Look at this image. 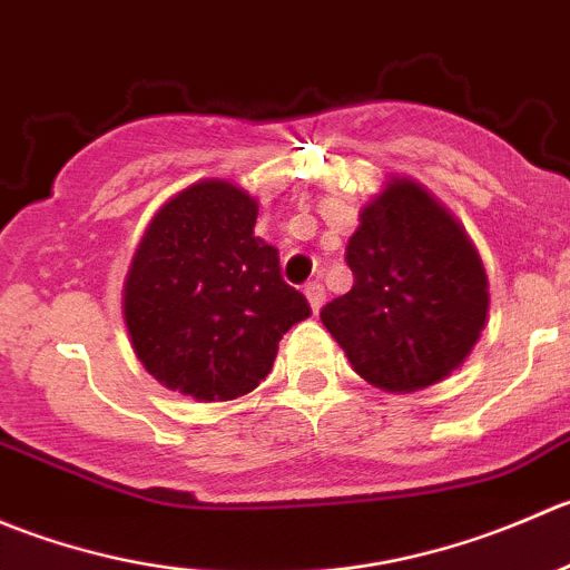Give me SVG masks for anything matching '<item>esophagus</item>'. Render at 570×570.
Returning <instances> with one entry per match:
<instances>
[{"label": "esophagus", "instance_id": "34e87169", "mask_svg": "<svg viewBox=\"0 0 570 570\" xmlns=\"http://www.w3.org/2000/svg\"><path fill=\"white\" fill-rule=\"evenodd\" d=\"M304 293H307L309 307H313V309H321V304H324V298H326L324 285H321L318 279H315V283H307V285H304Z\"/></svg>", "mask_w": 570, "mask_h": 570}]
</instances>
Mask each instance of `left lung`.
Masks as SVG:
<instances>
[{"label": "left lung", "instance_id": "left-lung-1", "mask_svg": "<svg viewBox=\"0 0 570 570\" xmlns=\"http://www.w3.org/2000/svg\"><path fill=\"white\" fill-rule=\"evenodd\" d=\"M354 285L321 321L363 380L419 391L452 374L488 318V277L460 224L415 183L396 179L348 238Z\"/></svg>", "mask_w": 570, "mask_h": 570}]
</instances>
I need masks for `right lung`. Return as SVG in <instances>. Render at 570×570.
I'll return each mask as SVG.
<instances>
[{"label":"right lung","mask_w":570,"mask_h":570,"mask_svg":"<svg viewBox=\"0 0 570 570\" xmlns=\"http://www.w3.org/2000/svg\"><path fill=\"white\" fill-rule=\"evenodd\" d=\"M255 222V199L207 179L166 202L135 252L124 318L138 360L171 391L202 402L255 391L285 332L309 315Z\"/></svg>","instance_id":"obj_1"}]
</instances>
